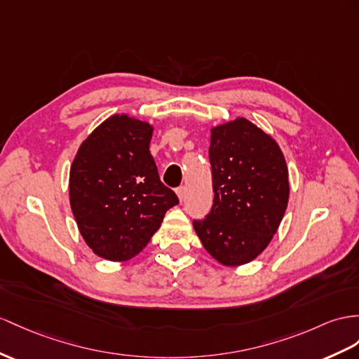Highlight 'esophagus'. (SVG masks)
<instances>
[{
  "label": "esophagus",
  "mask_w": 359,
  "mask_h": 359,
  "mask_svg": "<svg viewBox=\"0 0 359 359\" xmlns=\"http://www.w3.org/2000/svg\"><path fill=\"white\" fill-rule=\"evenodd\" d=\"M177 197H179V200L182 201L183 198H185V192H187V188L185 187H180V188H177Z\"/></svg>",
  "instance_id": "esophagus-1"
}]
</instances>
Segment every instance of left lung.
Instances as JSON below:
<instances>
[{"label":"left lung","mask_w":359,"mask_h":359,"mask_svg":"<svg viewBox=\"0 0 359 359\" xmlns=\"http://www.w3.org/2000/svg\"><path fill=\"white\" fill-rule=\"evenodd\" d=\"M214 205L194 229L208 253L236 267L253 261L271 241L290 197L288 168L270 135L245 118L210 130Z\"/></svg>","instance_id":"8db88e82"}]
</instances>
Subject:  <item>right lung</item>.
Returning <instances> with one entry per match:
<instances>
[{"instance_id": "add662e5", "label": "right lung", "mask_w": 359, "mask_h": 359, "mask_svg": "<svg viewBox=\"0 0 359 359\" xmlns=\"http://www.w3.org/2000/svg\"><path fill=\"white\" fill-rule=\"evenodd\" d=\"M153 126L114 115L81 142L69 171L72 214L92 252L132 259L179 203L163 185L150 153Z\"/></svg>"}]
</instances>
